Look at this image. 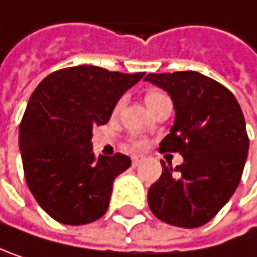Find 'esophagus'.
<instances>
[{"label":"esophagus","mask_w":257,"mask_h":257,"mask_svg":"<svg viewBox=\"0 0 257 257\" xmlns=\"http://www.w3.org/2000/svg\"><path fill=\"white\" fill-rule=\"evenodd\" d=\"M144 160H145V157H144V156H133V157H132V162H133V165H135V166L141 165Z\"/></svg>","instance_id":"34e87169"}]
</instances>
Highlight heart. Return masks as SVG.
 Here are the masks:
<instances>
[{
  "label": "heart",
  "mask_w": 257,
  "mask_h": 257,
  "mask_svg": "<svg viewBox=\"0 0 257 257\" xmlns=\"http://www.w3.org/2000/svg\"><path fill=\"white\" fill-rule=\"evenodd\" d=\"M162 97H165V94H162V92H150V94H147L145 101H147V104H150V103H153V101H156V100H159ZM124 103H125V97H121L118 100V103L115 104L113 113H118L122 109ZM132 147L136 148V150H142L145 147V141H142V139H132Z\"/></svg>",
  "instance_id": "b5f03b06"
}]
</instances>
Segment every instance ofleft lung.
I'll list each match as a JSON object with an SVG mask.
<instances>
[{
  "mask_svg": "<svg viewBox=\"0 0 257 257\" xmlns=\"http://www.w3.org/2000/svg\"><path fill=\"white\" fill-rule=\"evenodd\" d=\"M145 80L168 91L175 106V124L159 151L184 159L175 171L162 160V177L148 190L150 209L168 224L199 227L241 181L248 153L242 110L226 86L197 71L150 73Z\"/></svg>",
  "mask_w": 257,
  "mask_h": 257,
  "instance_id": "left-lung-1",
  "label": "left lung"
}]
</instances>
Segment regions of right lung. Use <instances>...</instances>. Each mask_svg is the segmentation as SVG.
<instances>
[{
	"mask_svg": "<svg viewBox=\"0 0 257 257\" xmlns=\"http://www.w3.org/2000/svg\"><path fill=\"white\" fill-rule=\"evenodd\" d=\"M145 73L67 67L46 76L30 97L19 127L25 181L39 205L70 226L100 218L113 180L130 157L92 153V127L104 125L119 97Z\"/></svg>",
	"mask_w": 257,
	"mask_h": 257,
	"instance_id": "right-lung-1",
	"label": "right lung"
}]
</instances>
